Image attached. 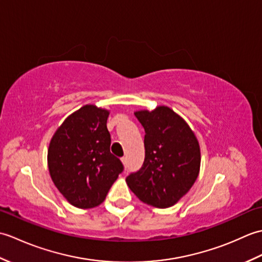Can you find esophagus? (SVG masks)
Returning a JSON list of instances; mask_svg holds the SVG:
<instances>
[{"label":"esophagus","instance_id":"obj_1","mask_svg":"<svg viewBox=\"0 0 262 262\" xmlns=\"http://www.w3.org/2000/svg\"><path fill=\"white\" fill-rule=\"evenodd\" d=\"M121 162H122V164H124V165L126 166V165H127V158H126V157L121 158Z\"/></svg>","mask_w":262,"mask_h":262}]
</instances>
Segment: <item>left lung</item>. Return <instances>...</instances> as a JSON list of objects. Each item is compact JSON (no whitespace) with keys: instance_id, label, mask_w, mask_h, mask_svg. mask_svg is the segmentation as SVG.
Masks as SVG:
<instances>
[{"instance_id":"left-lung-1","label":"left lung","mask_w":262,"mask_h":262,"mask_svg":"<svg viewBox=\"0 0 262 262\" xmlns=\"http://www.w3.org/2000/svg\"><path fill=\"white\" fill-rule=\"evenodd\" d=\"M135 116L145 129V160L140 171L126 178L127 186L143 203L171 207L198 178V140L186 120L166 105L138 110Z\"/></svg>"}]
</instances>
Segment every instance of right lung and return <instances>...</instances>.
Instances as JSON below:
<instances>
[{
    "label": "right lung",
    "mask_w": 262,
    "mask_h": 262,
    "mask_svg": "<svg viewBox=\"0 0 262 262\" xmlns=\"http://www.w3.org/2000/svg\"><path fill=\"white\" fill-rule=\"evenodd\" d=\"M110 111L85 104L66 118L49 142L47 164L55 187L77 208L97 207L124 169L110 152Z\"/></svg>",
    "instance_id": "right-lung-1"
}]
</instances>
